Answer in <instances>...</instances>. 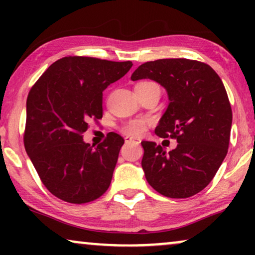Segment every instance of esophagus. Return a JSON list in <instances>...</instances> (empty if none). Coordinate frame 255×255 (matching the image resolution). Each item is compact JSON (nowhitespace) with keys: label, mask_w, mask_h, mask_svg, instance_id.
<instances>
[{"label":"esophagus","mask_w":255,"mask_h":255,"mask_svg":"<svg viewBox=\"0 0 255 255\" xmlns=\"http://www.w3.org/2000/svg\"><path fill=\"white\" fill-rule=\"evenodd\" d=\"M125 142H134V144L139 145V144H140V139H135V138L127 137V138H125Z\"/></svg>","instance_id":"obj_1"}]
</instances>
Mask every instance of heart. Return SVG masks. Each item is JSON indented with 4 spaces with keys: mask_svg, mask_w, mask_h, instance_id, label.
Segmentation results:
<instances>
[{
    "mask_svg": "<svg viewBox=\"0 0 255 255\" xmlns=\"http://www.w3.org/2000/svg\"><path fill=\"white\" fill-rule=\"evenodd\" d=\"M149 85H155V83L144 81V82H139L137 86H149ZM145 128H146V122L144 120H132V121L127 122V123L122 127V131H123L124 134L130 135V137H138V135L142 134V132L145 131Z\"/></svg>",
    "mask_w": 255,
    "mask_h": 255,
    "instance_id": "obj_1",
    "label": "heart"
}]
</instances>
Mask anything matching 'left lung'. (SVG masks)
<instances>
[{"label":"left lung","instance_id":"obj_1","mask_svg":"<svg viewBox=\"0 0 255 255\" xmlns=\"http://www.w3.org/2000/svg\"><path fill=\"white\" fill-rule=\"evenodd\" d=\"M142 79L166 89L169 103L155 133L177 141L169 152L141 141L146 180L163 196H193L210 183L228 153L232 110L224 85L210 66L188 59L145 62L131 76Z\"/></svg>","mask_w":255,"mask_h":255}]
</instances>
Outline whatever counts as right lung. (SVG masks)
<instances>
[{
	"label": "right lung",
	"mask_w": 255,
	"mask_h": 255,
	"mask_svg": "<svg viewBox=\"0 0 255 255\" xmlns=\"http://www.w3.org/2000/svg\"><path fill=\"white\" fill-rule=\"evenodd\" d=\"M131 67V61L65 57L30 90L24 146L44 186L60 200L87 203L109 188L124 139L111 132L94 147L82 133L90 120L102 118L103 90Z\"/></svg>",
	"instance_id": "obj_1"
}]
</instances>
